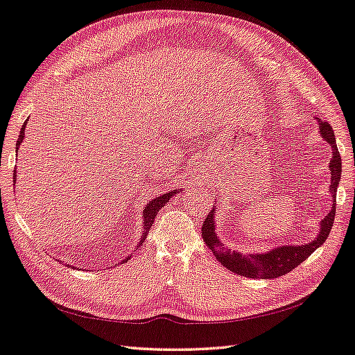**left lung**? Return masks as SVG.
I'll use <instances>...</instances> for the list:
<instances>
[{
    "mask_svg": "<svg viewBox=\"0 0 355 355\" xmlns=\"http://www.w3.org/2000/svg\"><path fill=\"white\" fill-rule=\"evenodd\" d=\"M318 128H320V134L326 141L331 144L332 155L329 162L331 168V197H332V207L328 212V215L322 220V227L318 232L317 239L312 240L306 245L300 246H279L268 251L266 254H249L243 255L237 251H229L227 248L223 246V243H220L215 234V223H214V215L215 207L206 215L205 223L201 226V237H203L206 246L211 249V252L215 255L221 265L227 268L232 272L243 275V277H251V279H277L284 274L291 272L295 269L300 263H303L308 257L315 251L318 246H322L329 235V231L334 225L336 217V197H337V187L340 183V173H342V157L338 154L334 129L329 126L328 121L318 120Z\"/></svg>",
    "mask_w": 355,
    "mask_h": 355,
    "instance_id": "1",
    "label": "left lung"
}]
</instances>
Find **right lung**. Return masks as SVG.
<instances>
[{"label": "right lung", "mask_w": 355, "mask_h": 355, "mask_svg": "<svg viewBox=\"0 0 355 355\" xmlns=\"http://www.w3.org/2000/svg\"><path fill=\"white\" fill-rule=\"evenodd\" d=\"M27 123V121H26ZM26 123L23 124V128H21V130H19V140H18V146L21 144V141H23V138H24V129H26ZM13 175H15V172H13ZM13 182H17V175H15V178H13ZM177 193V191H172V192H168V193H163V196H159V197H157V198H154L152 201H149V205L144 207V211H143V223H144V232H143V235H141V241H140V245H143V241L146 240V234L149 232V229H150V226L154 225V220H155V215H157V212L162 209L163 206H166V203H168L169 201V198L172 197V196H175ZM138 245V246H140ZM129 260V257L128 259H124L123 261H128Z\"/></svg>", "instance_id": "right-lung-1"}]
</instances>
